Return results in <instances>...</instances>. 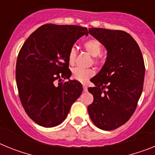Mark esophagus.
<instances>
[{"label": "esophagus", "mask_w": 155, "mask_h": 155, "mask_svg": "<svg viewBox=\"0 0 155 155\" xmlns=\"http://www.w3.org/2000/svg\"><path fill=\"white\" fill-rule=\"evenodd\" d=\"M83 91H84V92L87 91V86L85 85V84H84V85H83Z\"/></svg>", "instance_id": "1"}]
</instances>
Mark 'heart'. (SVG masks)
Masks as SVG:
<instances>
[{
	"instance_id": "b5f03b06",
	"label": "heart",
	"mask_w": 155,
	"mask_h": 155,
	"mask_svg": "<svg viewBox=\"0 0 155 155\" xmlns=\"http://www.w3.org/2000/svg\"><path fill=\"white\" fill-rule=\"evenodd\" d=\"M83 46H84V50L89 53L90 55L94 57V64H98L99 63V60L96 57H98L102 53V44H101V42L97 40V39H91L84 42ZM76 49L74 47H72L70 50L69 53H68V61H69L70 64H71V65H73L74 64L75 59H76ZM94 74V71L93 69H83V68H76L73 70L72 78L74 80L84 83V82L89 80Z\"/></svg>"
}]
</instances>
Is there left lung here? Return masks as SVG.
I'll return each instance as SVG.
<instances>
[{"instance_id":"left-lung-1","label":"left lung","mask_w":155,"mask_h":155,"mask_svg":"<svg viewBox=\"0 0 155 155\" xmlns=\"http://www.w3.org/2000/svg\"><path fill=\"white\" fill-rule=\"evenodd\" d=\"M94 38L107 50L101 71L88 87L94 100L87 111L93 124L113 130L126 124L134 114L143 90L145 67L141 51L129 33L121 30L91 28Z\"/></svg>"}]
</instances>
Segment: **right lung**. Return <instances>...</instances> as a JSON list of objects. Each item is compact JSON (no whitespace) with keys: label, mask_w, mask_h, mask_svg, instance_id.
Returning <instances> with one entry per match:
<instances>
[{"label":"right lung","mask_w":155,"mask_h":155,"mask_svg":"<svg viewBox=\"0 0 155 155\" xmlns=\"http://www.w3.org/2000/svg\"><path fill=\"white\" fill-rule=\"evenodd\" d=\"M84 35H88L87 28L78 25H43L19 51L15 71L19 98L27 115L39 126L61 124L81 94L80 82L61 81L71 76L68 53Z\"/></svg>","instance_id":"add662e5"}]
</instances>
